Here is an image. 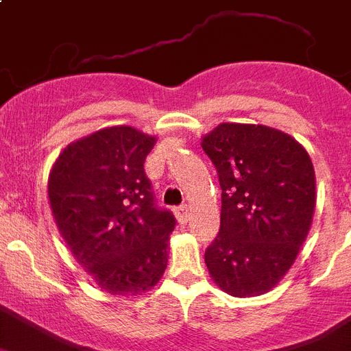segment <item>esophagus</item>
<instances>
[{
	"instance_id": "1",
	"label": "esophagus",
	"mask_w": 351,
	"mask_h": 351,
	"mask_svg": "<svg viewBox=\"0 0 351 351\" xmlns=\"http://www.w3.org/2000/svg\"><path fill=\"white\" fill-rule=\"evenodd\" d=\"M175 214L180 223H187V219H189V216H191V207L189 205H182V207L176 208Z\"/></svg>"
}]
</instances>
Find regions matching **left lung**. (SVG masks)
I'll list each match as a JSON object with an SVG mask.
<instances>
[{"instance_id":"1","label":"left lung","mask_w":351,"mask_h":351,"mask_svg":"<svg viewBox=\"0 0 351 351\" xmlns=\"http://www.w3.org/2000/svg\"><path fill=\"white\" fill-rule=\"evenodd\" d=\"M216 166L219 234L205 252L210 278L235 298L269 293L307 239L316 208V173L307 149L282 130L221 123L202 137Z\"/></svg>"}]
</instances>
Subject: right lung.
<instances>
[{
  "label": "right lung",
  "instance_id": "right-lung-1",
  "mask_svg": "<svg viewBox=\"0 0 351 351\" xmlns=\"http://www.w3.org/2000/svg\"><path fill=\"white\" fill-rule=\"evenodd\" d=\"M155 143L134 126H107L67 144L49 171L62 239L93 284L114 296L153 289L167 266L175 217L153 205L144 173Z\"/></svg>",
  "mask_w": 351,
  "mask_h": 351
}]
</instances>
